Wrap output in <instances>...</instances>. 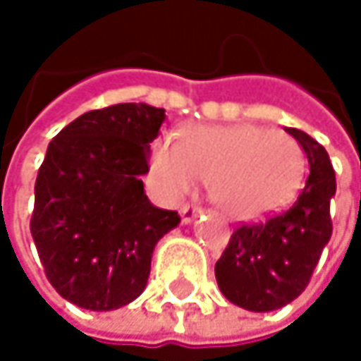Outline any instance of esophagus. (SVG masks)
I'll return each mask as SVG.
<instances>
[{"mask_svg":"<svg viewBox=\"0 0 361 361\" xmlns=\"http://www.w3.org/2000/svg\"><path fill=\"white\" fill-rule=\"evenodd\" d=\"M198 215H200V209L196 204H183L181 207V221L183 224H192Z\"/></svg>","mask_w":361,"mask_h":361,"instance_id":"1","label":"esophagus"}]
</instances>
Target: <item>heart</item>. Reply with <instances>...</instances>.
Wrapping results in <instances>:
<instances>
[{
    "mask_svg": "<svg viewBox=\"0 0 361 361\" xmlns=\"http://www.w3.org/2000/svg\"><path fill=\"white\" fill-rule=\"evenodd\" d=\"M305 173L301 144L252 123L194 125L180 142L152 144L150 176L167 198H181L196 180L209 183L211 200L234 219H255L284 207Z\"/></svg>",
    "mask_w": 361,
    "mask_h": 361,
    "instance_id": "heart-1",
    "label": "heart"
}]
</instances>
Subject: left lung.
Segmentation results:
<instances>
[{
    "label": "left lung",
    "instance_id": "obj_1",
    "mask_svg": "<svg viewBox=\"0 0 361 361\" xmlns=\"http://www.w3.org/2000/svg\"><path fill=\"white\" fill-rule=\"evenodd\" d=\"M286 131L307 154L305 188L288 209L265 221L238 226L215 263L224 297L249 312H274L295 301L310 284L332 236L330 198L336 180L328 152L305 131Z\"/></svg>",
    "mask_w": 361,
    "mask_h": 361
}]
</instances>
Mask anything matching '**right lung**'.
<instances>
[{
  "label": "right lung",
  "instance_id": "right-lung-1",
  "mask_svg": "<svg viewBox=\"0 0 361 361\" xmlns=\"http://www.w3.org/2000/svg\"><path fill=\"white\" fill-rule=\"evenodd\" d=\"M165 110H90L47 146L35 181L31 234L49 284L77 307L110 312L142 295L157 243L180 224L144 181Z\"/></svg>",
  "mask_w": 361,
  "mask_h": 361
}]
</instances>
